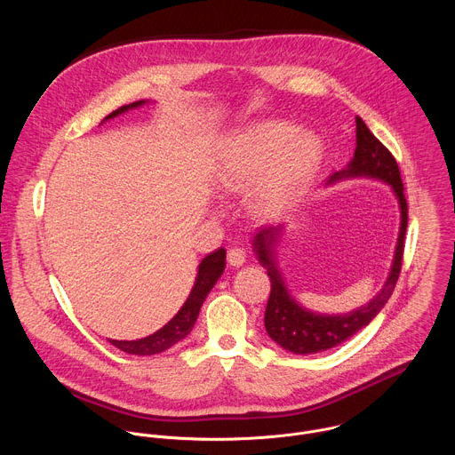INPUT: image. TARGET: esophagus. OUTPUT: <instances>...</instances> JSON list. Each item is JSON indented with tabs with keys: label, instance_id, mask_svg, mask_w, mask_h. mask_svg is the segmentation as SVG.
Listing matches in <instances>:
<instances>
[{
	"label": "esophagus",
	"instance_id": "obj_1",
	"mask_svg": "<svg viewBox=\"0 0 455 455\" xmlns=\"http://www.w3.org/2000/svg\"><path fill=\"white\" fill-rule=\"evenodd\" d=\"M227 261H228V265H230V267H235V268L243 267V265H244V261H246V253H244V250H243V248H239V246L230 248V250H228V253H227Z\"/></svg>",
	"mask_w": 455,
	"mask_h": 455
}]
</instances>
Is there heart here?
Instances as JSON below:
<instances>
[{"label": "heart", "instance_id": "b5f03b06", "mask_svg": "<svg viewBox=\"0 0 455 455\" xmlns=\"http://www.w3.org/2000/svg\"><path fill=\"white\" fill-rule=\"evenodd\" d=\"M322 158V144L311 133H297L286 122H263L243 137L218 171L223 192L253 187V207L275 214L291 205L311 183Z\"/></svg>", "mask_w": 455, "mask_h": 455}]
</instances>
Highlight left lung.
<instances>
[{
	"instance_id": "obj_1",
	"label": "left lung",
	"mask_w": 455,
	"mask_h": 455,
	"mask_svg": "<svg viewBox=\"0 0 455 455\" xmlns=\"http://www.w3.org/2000/svg\"><path fill=\"white\" fill-rule=\"evenodd\" d=\"M374 178L381 180L393 187L402 212L400 234L395 250V259L391 272L383 284V288L362 307L349 311L346 315H320L307 311L302 307L288 291L286 283L277 270L275 261V244L284 230V225L265 227L259 230L253 237V250L270 277L272 291L265 311V328L274 342H277L283 349L295 355H313L328 351L346 340H349L355 333L379 313L388 297L393 295L395 286L398 283L403 261V246H405V232L409 221L407 200L403 194V181L400 174V167L395 156L388 151L365 125V122L356 116V149L349 165L339 172H335L328 183L344 180V178Z\"/></svg>"
}]
</instances>
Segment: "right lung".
<instances>
[{"instance_id": "obj_1", "label": "right lung", "mask_w": 455, "mask_h": 455, "mask_svg": "<svg viewBox=\"0 0 455 455\" xmlns=\"http://www.w3.org/2000/svg\"><path fill=\"white\" fill-rule=\"evenodd\" d=\"M142 104H146V100H139V102H133V104L122 106V108L115 109L113 113H109L104 120L113 118V116H116V115H120L127 109L139 108ZM225 257H227V251L223 248H220V250L209 253L204 259V261L198 267L196 283H194L187 300L183 302L181 309L165 323L162 330H158L156 333H153L146 339H139V340H109V342L124 353L139 355V356H149V355H158V353L172 347L180 340H183L192 331L194 323H196V318L200 315L204 300L207 299V295L211 293V290L214 288L218 279L223 275Z\"/></svg>"}]
</instances>
